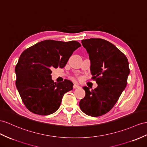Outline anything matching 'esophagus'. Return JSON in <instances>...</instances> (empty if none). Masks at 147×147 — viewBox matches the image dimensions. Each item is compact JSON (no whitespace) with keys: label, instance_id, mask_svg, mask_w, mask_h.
<instances>
[{"label":"esophagus","instance_id":"34e87169","mask_svg":"<svg viewBox=\"0 0 147 147\" xmlns=\"http://www.w3.org/2000/svg\"><path fill=\"white\" fill-rule=\"evenodd\" d=\"M80 86H79L78 84H74L73 85V88L74 89H78V88H80Z\"/></svg>","mask_w":147,"mask_h":147}]
</instances>
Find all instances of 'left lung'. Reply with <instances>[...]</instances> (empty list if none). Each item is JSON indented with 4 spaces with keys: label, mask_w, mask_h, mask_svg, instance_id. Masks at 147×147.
Listing matches in <instances>:
<instances>
[{
    "label": "left lung",
    "mask_w": 147,
    "mask_h": 147,
    "mask_svg": "<svg viewBox=\"0 0 147 147\" xmlns=\"http://www.w3.org/2000/svg\"><path fill=\"white\" fill-rule=\"evenodd\" d=\"M81 43L89 53L92 80L98 86L91 91L83 87L86 96L80 107L86 115L101 116L112 109L125 89L130 73L129 62L121 51L106 40L90 38Z\"/></svg>",
    "instance_id": "1"
}]
</instances>
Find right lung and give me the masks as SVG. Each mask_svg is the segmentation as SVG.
I'll use <instances>...</instances> for the list:
<instances>
[{"instance_id": "add662e5", "label": "right lung", "mask_w": 147, "mask_h": 147, "mask_svg": "<svg viewBox=\"0 0 147 147\" xmlns=\"http://www.w3.org/2000/svg\"><path fill=\"white\" fill-rule=\"evenodd\" d=\"M76 41L47 40L23 51L16 66V84L25 107L34 114L47 115L57 111L64 94L73 89V82H54L53 68H63L74 50Z\"/></svg>"}]
</instances>
